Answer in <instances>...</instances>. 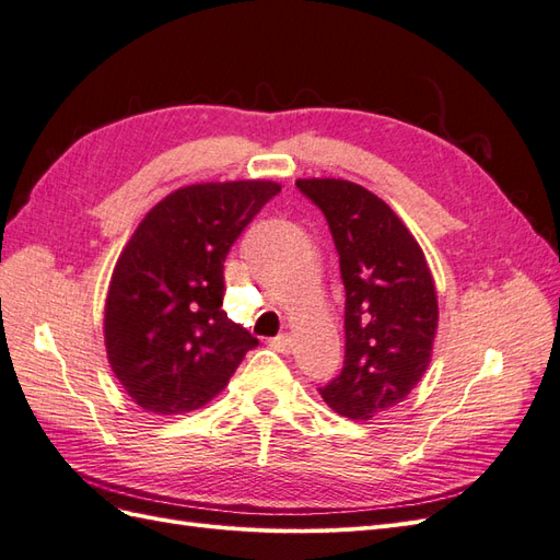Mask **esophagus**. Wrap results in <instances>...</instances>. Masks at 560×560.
Here are the masks:
<instances>
[{
	"label": "esophagus",
	"mask_w": 560,
	"mask_h": 560,
	"mask_svg": "<svg viewBox=\"0 0 560 560\" xmlns=\"http://www.w3.org/2000/svg\"><path fill=\"white\" fill-rule=\"evenodd\" d=\"M268 346L273 348V350H278V352H290L294 343H292V336L290 334H280L276 338H270Z\"/></svg>",
	"instance_id": "1"
}]
</instances>
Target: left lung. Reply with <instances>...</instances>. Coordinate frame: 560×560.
I'll return each mask as SVG.
<instances>
[{
  "instance_id": "left-lung-1",
  "label": "left lung",
  "mask_w": 560,
  "mask_h": 560,
  "mask_svg": "<svg viewBox=\"0 0 560 560\" xmlns=\"http://www.w3.org/2000/svg\"><path fill=\"white\" fill-rule=\"evenodd\" d=\"M325 214L346 287V360L319 395L371 420L409 397L432 358L436 292L420 245L389 206L346 179H299Z\"/></svg>"
}]
</instances>
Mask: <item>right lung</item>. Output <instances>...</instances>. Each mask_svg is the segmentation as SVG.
Segmentation results:
<instances>
[{
	"instance_id": "1",
	"label": "right lung",
	"mask_w": 560,
	"mask_h": 560,
	"mask_svg": "<svg viewBox=\"0 0 560 560\" xmlns=\"http://www.w3.org/2000/svg\"><path fill=\"white\" fill-rule=\"evenodd\" d=\"M280 194L276 182H208L151 208L124 247L105 303L114 376L144 411L182 416L219 395L259 341L222 311L224 261Z\"/></svg>"
}]
</instances>
